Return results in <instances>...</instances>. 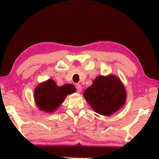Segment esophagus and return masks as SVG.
Instances as JSON below:
<instances>
[{
	"label": "esophagus",
	"instance_id": "obj_1",
	"mask_svg": "<svg viewBox=\"0 0 159 159\" xmlns=\"http://www.w3.org/2000/svg\"><path fill=\"white\" fill-rule=\"evenodd\" d=\"M76 90H77V92L78 93L81 92V91H82V86L81 85L78 84V85H76Z\"/></svg>",
	"mask_w": 159,
	"mask_h": 159
}]
</instances>
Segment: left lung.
I'll list each match as a JSON object with an SVG mask.
<instances>
[{
  "label": "left lung",
  "instance_id": "left-lung-1",
  "mask_svg": "<svg viewBox=\"0 0 159 159\" xmlns=\"http://www.w3.org/2000/svg\"><path fill=\"white\" fill-rule=\"evenodd\" d=\"M83 96L94 111L109 116L125 105L127 94L119 78L109 74L97 76Z\"/></svg>",
  "mask_w": 159,
  "mask_h": 159
}]
</instances>
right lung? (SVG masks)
I'll use <instances>...</instances> for the list:
<instances>
[{"instance_id":"right-lung-1","label":"right lung","mask_w":159,"mask_h":159,"mask_svg":"<svg viewBox=\"0 0 159 159\" xmlns=\"http://www.w3.org/2000/svg\"><path fill=\"white\" fill-rule=\"evenodd\" d=\"M76 88L74 85L67 83L58 86L52 79H48L36 86L34 98L39 110L46 113H52L63 103L66 97L75 93Z\"/></svg>"}]
</instances>
